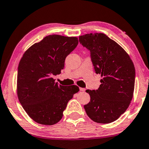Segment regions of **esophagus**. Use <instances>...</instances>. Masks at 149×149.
<instances>
[{
  "label": "esophagus",
  "instance_id": "34e87169",
  "mask_svg": "<svg viewBox=\"0 0 149 149\" xmlns=\"http://www.w3.org/2000/svg\"><path fill=\"white\" fill-rule=\"evenodd\" d=\"M79 90L82 91V92H84V91L86 90V89L84 88H79Z\"/></svg>",
  "mask_w": 149,
  "mask_h": 149
}]
</instances>
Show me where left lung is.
<instances>
[{"mask_svg": "<svg viewBox=\"0 0 149 149\" xmlns=\"http://www.w3.org/2000/svg\"><path fill=\"white\" fill-rule=\"evenodd\" d=\"M79 41L90 51L96 73L102 77L97 90H86L90 101L84 109L95 123H112L124 113L132 99L134 63L126 51L104 33L81 35Z\"/></svg>", "mask_w": 149, "mask_h": 149, "instance_id": "8db88e82", "label": "left lung"}]
</instances>
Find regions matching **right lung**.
I'll return each instance as SVG.
<instances>
[{
    "mask_svg": "<svg viewBox=\"0 0 149 149\" xmlns=\"http://www.w3.org/2000/svg\"><path fill=\"white\" fill-rule=\"evenodd\" d=\"M78 39L52 35L31 46L20 60L17 92L23 109L31 118L43 125H53L74 94L75 85H59L53 78L61 73L66 57L76 47Z\"/></svg>",
    "mask_w": 149,
    "mask_h": 149,
    "instance_id": "obj_1",
    "label": "right lung"
}]
</instances>
